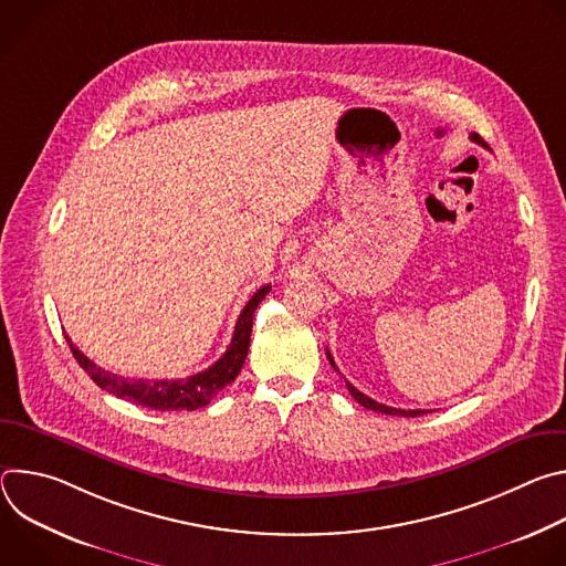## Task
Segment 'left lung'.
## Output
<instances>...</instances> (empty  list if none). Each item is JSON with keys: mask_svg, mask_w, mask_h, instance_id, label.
Masks as SVG:
<instances>
[{"mask_svg": "<svg viewBox=\"0 0 566 566\" xmlns=\"http://www.w3.org/2000/svg\"><path fill=\"white\" fill-rule=\"evenodd\" d=\"M470 138L474 140V143H479V145H483V147H489L486 145V140H483L479 134H470ZM327 358H329V363H332V367L338 371V367H336V363H334V358H332V354L327 352ZM347 389L352 391V396L360 402L363 408H367V410H374V412H380V415H389V417H421V415H426L428 410H398V408H389V406H382V402H376L374 398H369V396H365L363 391H358L349 380H347Z\"/></svg>", "mask_w": 566, "mask_h": 566, "instance_id": "8db88e82", "label": "left lung"}]
</instances>
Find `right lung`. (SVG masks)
I'll return each mask as SVG.
<instances>
[{"mask_svg": "<svg viewBox=\"0 0 566 566\" xmlns=\"http://www.w3.org/2000/svg\"><path fill=\"white\" fill-rule=\"evenodd\" d=\"M271 291V286H262L244 306V311L239 313L237 325H234V334L232 340L226 349V354L206 371H199L195 376L188 378H179V380H151V378H125L118 374H112L103 367H98L94 360H90L83 352H80L66 336V343L73 352V358L77 360V365L83 367L90 378L101 387L107 389L109 394L125 398L134 406H143L149 410H158V412H170V410H199L226 387L230 385L237 374L244 367L247 354H249V345H251V332H253V313L258 308V304L266 297V293Z\"/></svg>", "mask_w": 566, "mask_h": 566, "instance_id": "add662e5", "label": "right lung"}]
</instances>
